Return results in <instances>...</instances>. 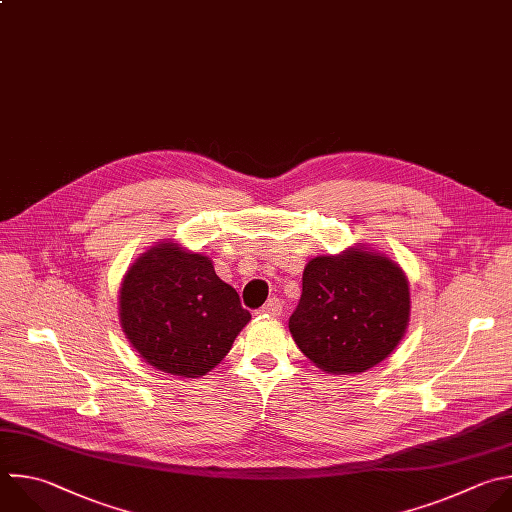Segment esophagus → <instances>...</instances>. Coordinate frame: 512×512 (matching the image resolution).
<instances>
[{
	"label": "esophagus",
	"instance_id": "esophagus-1",
	"mask_svg": "<svg viewBox=\"0 0 512 512\" xmlns=\"http://www.w3.org/2000/svg\"><path fill=\"white\" fill-rule=\"evenodd\" d=\"M261 311L265 313V315H271V317H279L281 313H283V303L277 299V297H273V299H269L263 307H261Z\"/></svg>",
	"mask_w": 512,
	"mask_h": 512
}]
</instances>
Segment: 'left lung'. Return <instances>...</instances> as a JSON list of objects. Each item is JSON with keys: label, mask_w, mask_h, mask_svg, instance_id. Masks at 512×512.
I'll return each mask as SVG.
<instances>
[{"label": "left lung", "mask_w": 512, "mask_h": 512, "mask_svg": "<svg viewBox=\"0 0 512 512\" xmlns=\"http://www.w3.org/2000/svg\"><path fill=\"white\" fill-rule=\"evenodd\" d=\"M410 307L404 269L360 243L305 265L289 331L321 372L360 374L398 348L410 323Z\"/></svg>", "instance_id": "obj_1"}]
</instances>
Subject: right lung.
I'll list each match as a JSON object with an SVG mask.
<instances>
[{
    "mask_svg": "<svg viewBox=\"0 0 512 512\" xmlns=\"http://www.w3.org/2000/svg\"><path fill=\"white\" fill-rule=\"evenodd\" d=\"M118 317L146 364L170 376L201 378L229 354L251 313L207 255L162 239L128 267Z\"/></svg>",
    "mask_w": 512,
    "mask_h": 512,
    "instance_id": "add662e5",
    "label": "right lung"
}]
</instances>
